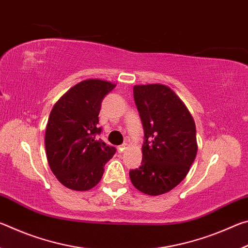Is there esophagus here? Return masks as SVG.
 <instances>
[{"instance_id":"1","label":"esophagus","mask_w":248,"mask_h":248,"mask_svg":"<svg viewBox=\"0 0 248 248\" xmlns=\"http://www.w3.org/2000/svg\"><path fill=\"white\" fill-rule=\"evenodd\" d=\"M129 148V145H128V143H124L123 145H120V146H118V151L119 152H124V150H127Z\"/></svg>"}]
</instances>
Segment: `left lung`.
<instances>
[{
	"label": "left lung",
	"instance_id": "1",
	"mask_svg": "<svg viewBox=\"0 0 248 248\" xmlns=\"http://www.w3.org/2000/svg\"><path fill=\"white\" fill-rule=\"evenodd\" d=\"M133 97L144 142L141 166L129 171L130 179L145 195H163L186 177L195 161V121L183 100L163 84L136 85Z\"/></svg>",
	"mask_w": 248,
	"mask_h": 248
}]
</instances>
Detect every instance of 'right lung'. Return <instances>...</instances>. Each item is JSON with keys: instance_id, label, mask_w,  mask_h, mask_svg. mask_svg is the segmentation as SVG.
Returning <instances> with one entry per match:
<instances>
[{"instance_id": "add662e5", "label": "right lung", "mask_w": 248, "mask_h": 248, "mask_svg": "<svg viewBox=\"0 0 248 248\" xmlns=\"http://www.w3.org/2000/svg\"><path fill=\"white\" fill-rule=\"evenodd\" d=\"M115 86L103 79H85L71 87L50 112L45 136L47 159L54 176L69 189L95 187L116 153L114 146L96 138L102 132V102Z\"/></svg>"}]
</instances>
